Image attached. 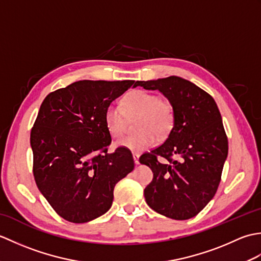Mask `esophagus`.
<instances>
[{
  "mask_svg": "<svg viewBox=\"0 0 261 261\" xmlns=\"http://www.w3.org/2000/svg\"><path fill=\"white\" fill-rule=\"evenodd\" d=\"M132 156H134V160H135V164L136 165H139L140 164V154L139 153H132Z\"/></svg>",
  "mask_w": 261,
  "mask_h": 261,
  "instance_id": "1",
  "label": "esophagus"
}]
</instances>
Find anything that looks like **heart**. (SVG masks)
Masks as SVG:
<instances>
[{"label":"heart","instance_id":"obj_1","mask_svg":"<svg viewBox=\"0 0 261 261\" xmlns=\"http://www.w3.org/2000/svg\"><path fill=\"white\" fill-rule=\"evenodd\" d=\"M125 114H139L135 135L126 136L115 143L116 147L127 150L141 152L151 148L157 142L159 136L167 135L173 126L174 111L171 104L166 99H160L157 95L142 90L130 92L122 102L110 104L105 110L104 123L109 134L113 138H121L125 131Z\"/></svg>","mask_w":261,"mask_h":261}]
</instances>
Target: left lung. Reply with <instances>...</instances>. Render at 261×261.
<instances>
[{"label": "left lung", "instance_id": "left-lung-1", "mask_svg": "<svg viewBox=\"0 0 261 261\" xmlns=\"http://www.w3.org/2000/svg\"><path fill=\"white\" fill-rule=\"evenodd\" d=\"M137 86L159 91L174 111L167 139L139 159L153 173L145 188L146 202L167 218L188 220L215 195L228 157V138L218 105L210 94L178 76L137 81ZM158 156L163 157L162 162Z\"/></svg>", "mask_w": 261, "mask_h": 261}]
</instances>
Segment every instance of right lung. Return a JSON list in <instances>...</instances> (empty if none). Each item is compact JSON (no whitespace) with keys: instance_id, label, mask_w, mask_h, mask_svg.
<instances>
[{"instance_id":"1","label":"right lung","mask_w":261,"mask_h":261,"mask_svg":"<svg viewBox=\"0 0 261 261\" xmlns=\"http://www.w3.org/2000/svg\"><path fill=\"white\" fill-rule=\"evenodd\" d=\"M135 81H79L47 95L31 130L33 176L63 219L85 223L112 206L116 182L135 168L131 151L108 152L104 113Z\"/></svg>"}]
</instances>
